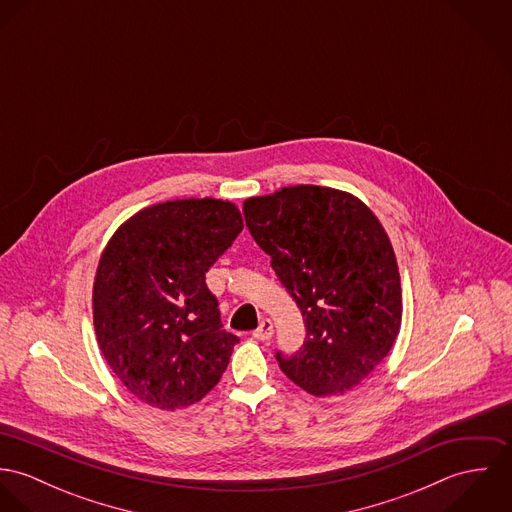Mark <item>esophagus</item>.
<instances>
[{
    "mask_svg": "<svg viewBox=\"0 0 512 512\" xmlns=\"http://www.w3.org/2000/svg\"><path fill=\"white\" fill-rule=\"evenodd\" d=\"M252 335H254V339H258V341H268V339L274 335V325H272V321H270V319H262L260 325H258V329H256Z\"/></svg>",
    "mask_w": 512,
    "mask_h": 512,
    "instance_id": "1",
    "label": "esophagus"
}]
</instances>
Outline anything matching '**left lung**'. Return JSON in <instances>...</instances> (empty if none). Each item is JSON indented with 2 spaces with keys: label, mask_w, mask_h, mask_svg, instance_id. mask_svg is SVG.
<instances>
[{
  "label": "left lung",
  "mask_w": 512,
  "mask_h": 512,
  "mask_svg": "<svg viewBox=\"0 0 512 512\" xmlns=\"http://www.w3.org/2000/svg\"><path fill=\"white\" fill-rule=\"evenodd\" d=\"M242 211L305 323L293 355L276 351L282 372L315 396L351 390L400 331V274L382 224L357 197L317 185L252 197Z\"/></svg>",
  "instance_id": "obj_1"
}]
</instances>
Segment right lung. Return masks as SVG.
Segmentation results:
<instances>
[{"mask_svg": "<svg viewBox=\"0 0 512 512\" xmlns=\"http://www.w3.org/2000/svg\"><path fill=\"white\" fill-rule=\"evenodd\" d=\"M242 226L228 201H167L124 222L102 252L96 339L114 374L149 406H191L226 370L240 339L222 329L205 274Z\"/></svg>", "mask_w": 512, "mask_h": 512, "instance_id": "obj_1", "label": "right lung"}]
</instances>
